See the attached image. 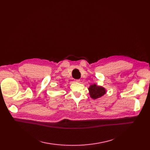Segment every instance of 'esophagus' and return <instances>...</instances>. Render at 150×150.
<instances>
[{
	"label": "esophagus",
	"mask_w": 150,
	"mask_h": 150,
	"mask_svg": "<svg viewBox=\"0 0 150 150\" xmlns=\"http://www.w3.org/2000/svg\"><path fill=\"white\" fill-rule=\"evenodd\" d=\"M75 81H76V82H78V83H79V82L80 81V79H78V80H75Z\"/></svg>",
	"instance_id": "obj_1"
}]
</instances>
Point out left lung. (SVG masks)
I'll return each mask as SVG.
<instances>
[{"mask_svg": "<svg viewBox=\"0 0 150 150\" xmlns=\"http://www.w3.org/2000/svg\"><path fill=\"white\" fill-rule=\"evenodd\" d=\"M88 89L89 91V95L93 99L98 98L106 93V90L104 88L97 86L95 84L91 85Z\"/></svg>", "mask_w": 150, "mask_h": 150, "instance_id": "1", "label": "left lung"}]
</instances>
